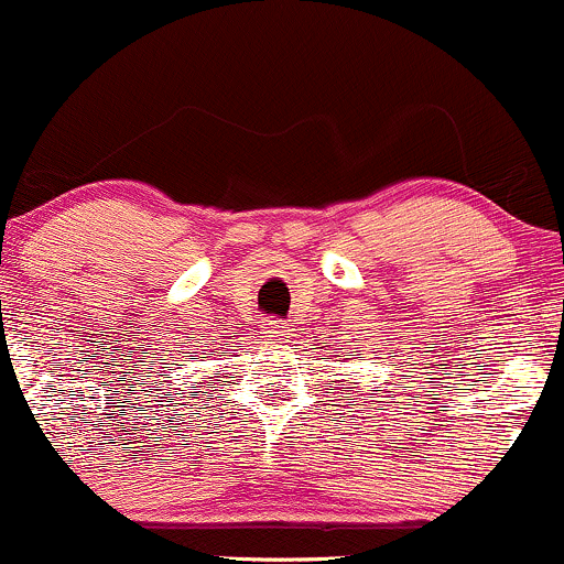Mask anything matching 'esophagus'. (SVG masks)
<instances>
[{"mask_svg": "<svg viewBox=\"0 0 564 564\" xmlns=\"http://www.w3.org/2000/svg\"><path fill=\"white\" fill-rule=\"evenodd\" d=\"M265 333H269V338H290V335H293L288 322H269V325H265Z\"/></svg>", "mask_w": 564, "mask_h": 564, "instance_id": "34e87169", "label": "esophagus"}]
</instances>
